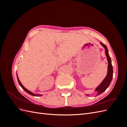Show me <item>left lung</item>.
Returning <instances> with one entry per match:
<instances>
[{
    "label": "left lung",
    "instance_id": "obj_1",
    "mask_svg": "<svg viewBox=\"0 0 127 127\" xmlns=\"http://www.w3.org/2000/svg\"><path fill=\"white\" fill-rule=\"evenodd\" d=\"M101 44L105 49V55L106 56V58L107 62H108V67H107V73L106 77L104 78L102 82L101 83L100 85H99L98 87H96L95 89V91L97 92V96L98 95H100L102 93H103L110 85V84L112 81V79L113 78V67L112 65V63H111V58L109 55V52H108V49H107L106 46L102 42H101ZM86 95L89 96V95L87 94Z\"/></svg>",
    "mask_w": 127,
    "mask_h": 127
}]
</instances>
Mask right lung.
<instances>
[{"mask_svg": "<svg viewBox=\"0 0 127 127\" xmlns=\"http://www.w3.org/2000/svg\"><path fill=\"white\" fill-rule=\"evenodd\" d=\"M17 80H18V83H19V84H20V85L21 86V87L23 88V89L26 92H27V93H28V94H30V95H32V96H42V95H40V94H34V93H33L32 92H30V91H29L28 90H27L26 88H25L24 87V86L22 85V83H21V82H20V79H19V78H18V76H17Z\"/></svg>", "mask_w": 127, "mask_h": 127, "instance_id": "1", "label": "right lung"}]
</instances>
